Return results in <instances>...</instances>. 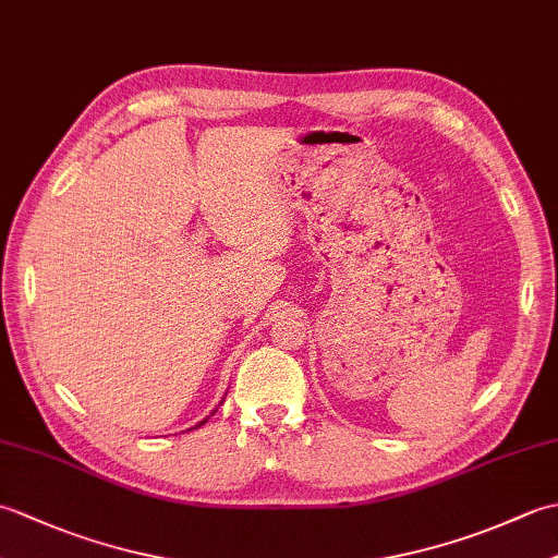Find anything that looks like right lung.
Segmentation results:
<instances>
[{"instance_id": "add662e5", "label": "right lung", "mask_w": 558, "mask_h": 558, "mask_svg": "<svg viewBox=\"0 0 558 558\" xmlns=\"http://www.w3.org/2000/svg\"><path fill=\"white\" fill-rule=\"evenodd\" d=\"M213 412H216V410H213ZM213 412H210V414H213ZM206 422H208V417H206V420H201V422H198V424H196V426H204V424H206ZM196 426H194V429H196Z\"/></svg>"}]
</instances>
